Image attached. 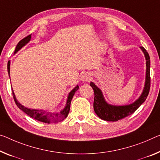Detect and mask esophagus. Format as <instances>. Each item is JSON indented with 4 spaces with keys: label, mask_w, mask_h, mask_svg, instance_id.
<instances>
[{
    "label": "esophagus",
    "mask_w": 160,
    "mask_h": 160,
    "mask_svg": "<svg viewBox=\"0 0 160 160\" xmlns=\"http://www.w3.org/2000/svg\"><path fill=\"white\" fill-rule=\"evenodd\" d=\"M92 78V77H91V74L89 73L86 72V73H83L82 75H81V80L83 82H89V80Z\"/></svg>",
    "instance_id": "1"
}]
</instances>
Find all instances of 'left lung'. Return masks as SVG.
I'll list each match as a JSON object with an SVG mask.
<instances>
[{
	"mask_svg": "<svg viewBox=\"0 0 160 160\" xmlns=\"http://www.w3.org/2000/svg\"><path fill=\"white\" fill-rule=\"evenodd\" d=\"M140 48L143 52L146 59V77L144 87L142 94L134 102L122 106L110 104L105 100L102 90L97 87L94 82H92L90 83V86L92 87L94 92V109L100 119L108 122H117L133 114L146 100L150 88V58L149 53L144 47L141 46Z\"/></svg>",
	"mask_w": 160,
	"mask_h": 160,
	"instance_id": "obj_1",
	"label": "left lung"
}]
</instances>
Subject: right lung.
<instances>
[{"label": "right lung", "mask_w": 160, "mask_h": 160, "mask_svg": "<svg viewBox=\"0 0 160 160\" xmlns=\"http://www.w3.org/2000/svg\"><path fill=\"white\" fill-rule=\"evenodd\" d=\"M31 34L28 36H26V38H24L19 41L18 43L17 44L16 49H15L14 54L16 53L18 51L20 50L21 48L23 47L24 46H26L29 41H31ZM10 64H11V61H9L8 62V73L10 77ZM78 89V86L77 85L76 87H74L73 89L69 92V94L68 95L67 100H66V106L63 109H61L60 112H47L46 110L42 109H29L24 106L22 105L19 103L18 100L16 99V96L13 92V88H12V92H13V96L15 102L19 109H21L23 112H25L26 114H28L29 117H31L36 120H38L39 122L47 123V124H51V123H56L61 121H63L65 118L67 117L68 112L70 110V106H71V102H72V98L74 95L75 92Z\"/></svg>", "instance_id": "right-lung-1"}]
</instances>
